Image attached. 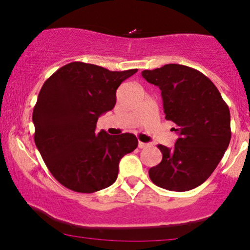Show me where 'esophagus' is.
Here are the masks:
<instances>
[{
  "label": "esophagus",
  "mask_w": 250,
  "mask_h": 250,
  "mask_svg": "<svg viewBox=\"0 0 250 250\" xmlns=\"http://www.w3.org/2000/svg\"><path fill=\"white\" fill-rule=\"evenodd\" d=\"M147 147H148V143H145V142H141V141L139 142V148L143 149V148H147Z\"/></svg>",
  "instance_id": "obj_1"
}]
</instances>
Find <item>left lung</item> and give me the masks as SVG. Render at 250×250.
Segmentation results:
<instances>
[{
    "instance_id": "left-lung-1",
    "label": "left lung",
    "mask_w": 250,
    "mask_h": 250,
    "mask_svg": "<svg viewBox=\"0 0 250 250\" xmlns=\"http://www.w3.org/2000/svg\"><path fill=\"white\" fill-rule=\"evenodd\" d=\"M143 79L161 90L166 120L177 125L173 148L159 145L162 161L149 169L153 183L187 191L210 176L230 142V113L219 89L199 70L166 64L143 70Z\"/></svg>"
}]
</instances>
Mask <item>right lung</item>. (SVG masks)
Listing matches in <instances>:
<instances>
[{"label":"right lung","mask_w":250,"mask_h":250,"mask_svg":"<svg viewBox=\"0 0 250 250\" xmlns=\"http://www.w3.org/2000/svg\"><path fill=\"white\" fill-rule=\"evenodd\" d=\"M137 69L110 71L71 62L51 75L33 111L35 145L55 179L77 193L113 185L120 160L137 147L136 136L96 131L102 114L115 107L116 89Z\"/></svg>","instance_id":"add662e5"}]
</instances>
